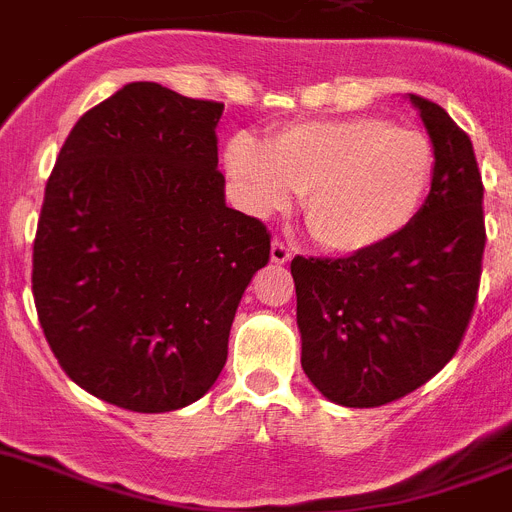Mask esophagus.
I'll return each instance as SVG.
<instances>
[{
  "label": "esophagus",
  "mask_w": 512,
  "mask_h": 512,
  "mask_svg": "<svg viewBox=\"0 0 512 512\" xmlns=\"http://www.w3.org/2000/svg\"><path fill=\"white\" fill-rule=\"evenodd\" d=\"M290 257H293V250H290L288 242H283V239H273V247H270V260L278 262V265H285Z\"/></svg>",
  "instance_id": "1"
}]
</instances>
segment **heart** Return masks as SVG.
<instances>
[{
  "instance_id": "heart-1",
  "label": "heart",
  "mask_w": 512,
  "mask_h": 512,
  "mask_svg": "<svg viewBox=\"0 0 512 512\" xmlns=\"http://www.w3.org/2000/svg\"><path fill=\"white\" fill-rule=\"evenodd\" d=\"M227 168L252 211H283L298 193L321 247L365 255L416 222L434 186L436 150L423 132L365 114L285 124L265 147L237 135Z\"/></svg>"
}]
</instances>
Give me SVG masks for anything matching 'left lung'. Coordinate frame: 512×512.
I'll return each mask as SVG.
<instances>
[{
  "label": "left lung",
  "mask_w": 512,
  "mask_h": 512,
  "mask_svg": "<svg viewBox=\"0 0 512 512\" xmlns=\"http://www.w3.org/2000/svg\"><path fill=\"white\" fill-rule=\"evenodd\" d=\"M411 101L436 150L434 186L416 222L365 255L290 262L303 372L347 408L393 403L444 370L480 290L485 188L472 140L439 104Z\"/></svg>",
  "instance_id": "8db88e82"
}]
</instances>
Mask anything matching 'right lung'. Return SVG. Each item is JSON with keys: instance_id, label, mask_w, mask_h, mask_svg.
<instances>
[{"instance_id": "1", "label": "right lung", "mask_w": 512, "mask_h": 512, "mask_svg": "<svg viewBox=\"0 0 512 512\" xmlns=\"http://www.w3.org/2000/svg\"><path fill=\"white\" fill-rule=\"evenodd\" d=\"M224 104L135 81L78 119L45 186L32 296L58 365L137 413L191 405L227 362L229 329L270 232L229 209Z\"/></svg>"}]
</instances>
